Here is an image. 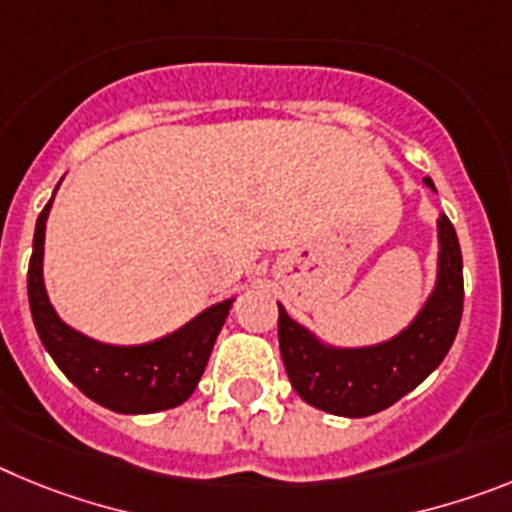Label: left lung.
<instances>
[{
  "label": "left lung",
  "mask_w": 512,
  "mask_h": 512,
  "mask_svg": "<svg viewBox=\"0 0 512 512\" xmlns=\"http://www.w3.org/2000/svg\"><path fill=\"white\" fill-rule=\"evenodd\" d=\"M436 192L431 176L423 179ZM464 307L461 248L449 217H438L436 287L408 328L374 346L320 341L279 305V351L297 395L330 415L366 418L415 390L449 354Z\"/></svg>",
  "instance_id": "left-lung-1"
}]
</instances>
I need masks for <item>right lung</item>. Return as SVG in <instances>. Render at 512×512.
<instances>
[{
    "label": "right lung",
    "mask_w": 512,
    "mask_h": 512,
    "mask_svg": "<svg viewBox=\"0 0 512 512\" xmlns=\"http://www.w3.org/2000/svg\"><path fill=\"white\" fill-rule=\"evenodd\" d=\"M53 197L35 223L33 256L27 269V300L45 351L89 400L115 413L146 415L187 402L194 387L200 384L233 300L217 302L169 336L140 346H112L84 336L58 318L45 292V220L51 212Z\"/></svg>",
    "instance_id": "right-lung-1"
}]
</instances>
